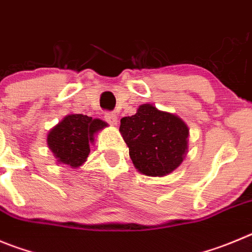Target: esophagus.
<instances>
[{
  "mask_svg": "<svg viewBox=\"0 0 252 252\" xmlns=\"http://www.w3.org/2000/svg\"><path fill=\"white\" fill-rule=\"evenodd\" d=\"M104 119L108 122V123L112 124V126H115V124L118 123V117H117V114H115V113H112V112L105 113Z\"/></svg>",
  "mask_w": 252,
  "mask_h": 252,
  "instance_id": "obj_1",
  "label": "esophagus"
}]
</instances>
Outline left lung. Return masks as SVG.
I'll use <instances>...</instances> for the list:
<instances>
[{"label": "left lung", "instance_id": "1", "mask_svg": "<svg viewBox=\"0 0 252 252\" xmlns=\"http://www.w3.org/2000/svg\"><path fill=\"white\" fill-rule=\"evenodd\" d=\"M119 131L134 166L147 176L170 174L188 152L189 128L183 119L148 103L131 117L122 118Z\"/></svg>", "mask_w": 252, "mask_h": 252}]
</instances>
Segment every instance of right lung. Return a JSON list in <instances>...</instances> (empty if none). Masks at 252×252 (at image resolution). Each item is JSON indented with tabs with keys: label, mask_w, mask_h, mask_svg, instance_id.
<instances>
[{
	"label": "right lung",
	"mask_w": 252,
	"mask_h": 252,
	"mask_svg": "<svg viewBox=\"0 0 252 252\" xmlns=\"http://www.w3.org/2000/svg\"><path fill=\"white\" fill-rule=\"evenodd\" d=\"M107 126L105 122L88 115L68 114L49 130L47 144L58 163L78 168L88 158L94 134Z\"/></svg>",
	"instance_id": "1"
}]
</instances>
